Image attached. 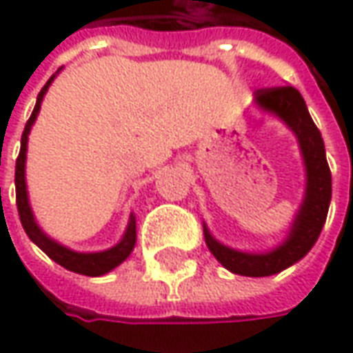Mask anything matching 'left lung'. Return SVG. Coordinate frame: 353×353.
<instances>
[{
	"instance_id": "left-lung-1",
	"label": "left lung",
	"mask_w": 353,
	"mask_h": 353,
	"mask_svg": "<svg viewBox=\"0 0 353 353\" xmlns=\"http://www.w3.org/2000/svg\"><path fill=\"white\" fill-rule=\"evenodd\" d=\"M254 105L266 114L276 116L292 130L299 143L305 167V196L292 227L280 245L264 252L237 250L219 243L204 223L205 245L217 262L233 274L248 278H264L293 266L313 248L325 227L328 205L332 198V176L326 163L323 136L314 126L301 93L292 87L259 89L254 93Z\"/></svg>"
}]
</instances>
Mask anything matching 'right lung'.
<instances>
[{"label": "right lung", "mask_w": 353, "mask_h": 353, "mask_svg": "<svg viewBox=\"0 0 353 353\" xmlns=\"http://www.w3.org/2000/svg\"><path fill=\"white\" fill-rule=\"evenodd\" d=\"M58 75V72L54 73L48 79V83L42 87V91L37 97V105L34 110L28 118L25 132L21 136V151H19V157H17L15 165V190H17V210H19V217H21V223L23 229L28 235V239L37 245V247L46 252L50 259L54 262H58L60 266H63L65 270L75 272V274H83V276H105L110 270H114L116 266H120L124 260L132 254V250L136 247V215H130V221H128L126 231L122 239L116 243L114 247L106 248V250H99V252H77L72 250L65 245H61L58 241L46 235L42 231V227L39 225L37 217L32 214V208L28 202V190H27V176H25V165H27V143H28V134H30V128L37 122V116L40 112V105H42V99L48 91V87L54 81V77Z\"/></svg>", "instance_id": "obj_1"}]
</instances>
